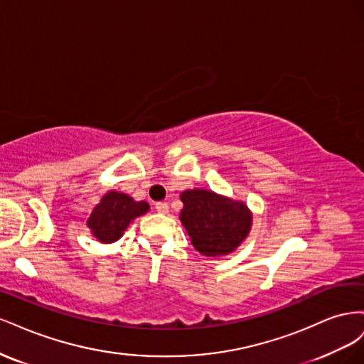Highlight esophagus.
<instances>
[{"instance_id":"1","label":"esophagus","mask_w":364,"mask_h":364,"mask_svg":"<svg viewBox=\"0 0 364 364\" xmlns=\"http://www.w3.org/2000/svg\"><path fill=\"white\" fill-rule=\"evenodd\" d=\"M156 211H158L159 214H167V213H168V205L165 203V202L156 203Z\"/></svg>"}]
</instances>
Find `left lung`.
I'll list each match as a JSON object with an SVG mask.
<instances>
[{"instance_id": "obj_1", "label": "left lung", "mask_w": 364, "mask_h": 364, "mask_svg": "<svg viewBox=\"0 0 364 364\" xmlns=\"http://www.w3.org/2000/svg\"><path fill=\"white\" fill-rule=\"evenodd\" d=\"M181 223L191 245L205 257H225L237 250L252 228V211L243 200L193 188L181 193Z\"/></svg>"}]
</instances>
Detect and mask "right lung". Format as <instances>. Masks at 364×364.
Wrapping results in <instances>:
<instances>
[{"label": "right lung", "mask_w": 364, "mask_h": 364, "mask_svg": "<svg viewBox=\"0 0 364 364\" xmlns=\"http://www.w3.org/2000/svg\"><path fill=\"white\" fill-rule=\"evenodd\" d=\"M150 205L146 200L136 202L134 197L119 191H107L98 202L86 226L91 234L103 245H111L124 235V230L136 217L149 213Z\"/></svg>", "instance_id": "right-lung-1"}]
</instances>
